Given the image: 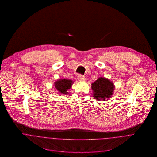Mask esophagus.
Masks as SVG:
<instances>
[{
    "label": "esophagus",
    "mask_w": 157,
    "mask_h": 157,
    "mask_svg": "<svg viewBox=\"0 0 157 157\" xmlns=\"http://www.w3.org/2000/svg\"><path fill=\"white\" fill-rule=\"evenodd\" d=\"M77 79H78V80L80 81V82H85V81L86 80V78H85L84 76L81 75H79L78 76Z\"/></svg>",
    "instance_id": "esophagus-1"
}]
</instances>
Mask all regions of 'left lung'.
I'll return each mask as SVG.
<instances>
[{
	"instance_id": "obj_1",
	"label": "left lung",
	"mask_w": 157,
	"mask_h": 157,
	"mask_svg": "<svg viewBox=\"0 0 157 157\" xmlns=\"http://www.w3.org/2000/svg\"><path fill=\"white\" fill-rule=\"evenodd\" d=\"M93 97L98 101L108 100L112 96L115 90L114 84L105 77H99L91 85Z\"/></svg>"
}]
</instances>
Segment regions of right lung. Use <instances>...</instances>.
Here are the masks:
<instances>
[{
	"label": "right lung",
	"instance_id": "obj_1",
	"mask_svg": "<svg viewBox=\"0 0 157 157\" xmlns=\"http://www.w3.org/2000/svg\"><path fill=\"white\" fill-rule=\"evenodd\" d=\"M73 83L74 82L71 80L63 78L57 80L54 83L56 89L59 92V94L67 95L68 93V90L71 89Z\"/></svg>",
	"mask_w": 157,
	"mask_h": 157
}]
</instances>
